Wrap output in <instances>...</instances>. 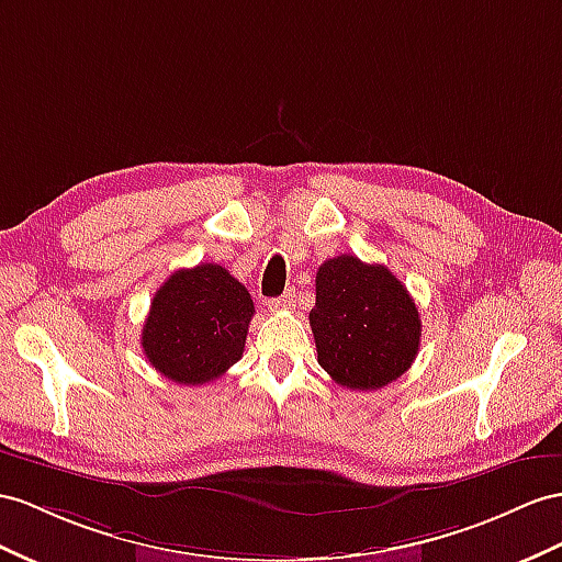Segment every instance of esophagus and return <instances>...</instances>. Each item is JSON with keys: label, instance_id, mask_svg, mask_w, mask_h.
Listing matches in <instances>:
<instances>
[{"label": "esophagus", "instance_id": "34e87169", "mask_svg": "<svg viewBox=\"0 0 562 562\" xmlns=\"http://www.w3.org/2000/svg\"><path fill=\"white\" fill-rule=\"evenodd\" d=\"M296 304V296H294V292L290 290V292H284L282 296H278V299H270L268 301V308L270 311H286V308H292Z\"/></svg>", "mask_w": 562, "mask_h": 562}]
</instances>
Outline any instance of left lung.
<instances>
[{"instance_id": "1", "label": "left lung", "mask_w": 562, "mask_h": 562, "mask_svg": "<svg viewBox=\"0 0 562 562\" xmlns=\"http://www.w3.org/2000/svg\"><path fill=\"white\" fill-rule=\"evenodd\" d=\"M311 329L321 368L347 390H382L413 366L423 323L390 268L341 254L318 268Z\"/></svg>"}]
</instances>
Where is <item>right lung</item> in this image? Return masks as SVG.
<instances>
[{
  "mask_svg": "<svg viewBox=\"0 0 562 562\" xmlns=\"http://www.w3.org/2000/svg\"><path fill=\"white\" fill-rule=\"evenodd\" d=\"M254 301L218 263L182 268L158 286L142 327V349L164 378L196 386L235 366L247 341Z\"/></svg>",
  "mask_w": 562,
  "mask_h": 562,
  "instance_id": "add662e5",
  "label": "right lung"
}]
</instances>
